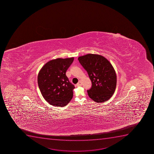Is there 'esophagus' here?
<instances>
[{"label":"esophagus","mask_w":154,"mask_h":154,"mask_svg":"<svg viewBox=\"0 0 154 154\" xmlns=\"http://www.w3.org/2000/svg\"><path fill=\"white\" fill-rule=\"evenodd\" d=\"M82 81H81V80H80V81L78 82V83L77 84V86H81L82 85Z\"/></svg>","instance_id":"1"}]
</instances>
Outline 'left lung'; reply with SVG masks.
<instances>
[{
    "label": "left lung",
    "mask_w": 154,
    "mask_h": 154,
    "mask_svg": "<svg viewBox=\"0 0 154 154\" xmlns=\"http://www.w3.org/2000/svg\"><path fill=\"white\" fill-rule=\"evenodd\" d=\"M92 82L87 90L91 99L97 103L106 101L112 96L116 86V75L111 63L105 57L89 54L78 58Z\"/></svg>",
    "instance_id": "1"
}]
</instances>
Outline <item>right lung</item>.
Returning a JSON list of instances; mask_svg holds the SVG:
<instances>
[{"label": "right lung", "instance_id": "right-lung-1", "mask_svg": "<svg viewBox=\"0 0 154 154\" xmlns=\"http://www.w3.org/2000/svg\"><path fill=\"white\" fill-rule=\"evenodd\" d=\"M74 58H58L45 64L38 76L42 95L51 105L65 106L73 97L74 85L69 81L66 72Z\"/></svg>", "mask_w": 154, "mask_h": 154}]
</instances>
